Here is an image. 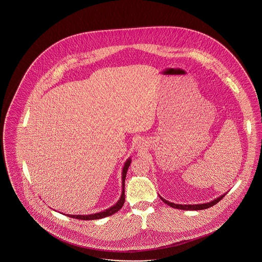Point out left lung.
I'll list each match as a JSON object with an SVG mask.
<instances>
[{"label":"left lung","mask_w":262,"mask_h":262,"mask_svg":"<svg viewBox=\"0 0 262 262\" xmlns=\"http://www.w3.org/2000/svg\"><path fill=\"white\" fill-rule=\"evenodd\" d=\"M226 194H227V192H226L225 194L221 195L220 197H218V198L214 199L213 201L209 202V203L200 204V205H177V204H174V203H170L169 201H166L165 199H163L162 197H160V196H159V197L162 200L163 203H165L168 206H170L171 207H174V208L183 209V210H202V209H206V208H208V207H210V206H213L214 205H216L219 201H221V200L225 197Z\"/></svg>","instance_id":"obj_1"}]
</instances>
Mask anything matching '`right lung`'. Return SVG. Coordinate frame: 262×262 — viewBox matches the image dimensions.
<instances>
[{
	"mask_svg": "<svg viewBox=\"0 0 262 262\" xmlns=\"http://www.w3.org/2000/svg\"><path fill=\"white\" fill-rule=\"evenodd\" d=\"M130 162H132V159L130 158L126 160L124 167H123V171H122V194H121V197H120L118 202L114 205V206H111L110 208L101 211V212H97L94 214H88V215H71L66 214L68 217H71V218H75V219H79V220H97V219H102L104 217H107V216H111V215L116 213L119 209L122 208V206L125 203V180H126V176H127V171L128 169V167L130 165Z\"/></svg>",
	"mask_w": 262,
	"mask_h": 262,
	"instance_id": "right-lung-1",
	"label": "right lung"
}]
</instances>
